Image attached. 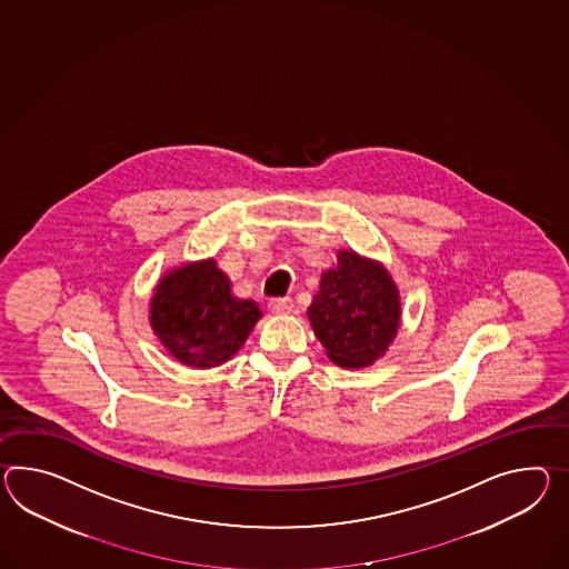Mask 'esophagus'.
<instances>
[{
	"label": "esophagus",
	"mask_w": 569,
	"mask_h": 569,
	"mask_svg": "<svg viewBox=\"0 0 569 569\" xmlns=\"http://www.w3.org/2000/svg\"><path fill=\"white\" fill-rule=\"evenodd\" d=\"M293 310V300L291 298H276L269 302V312L271 315H290Z\"/></svg>",
	"instance_id": "34e87169"
}]
</instances>
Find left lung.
Returning a JSON list of instances; mask_svg holds the SVG:
<instances>
[{
    "label": "left lung",
    "instance_id": "1",
    "mask_svg": "<svg viewBox=\"0 0 569 569\" xmlns=\"http://www.w3.org/2000/svg\"><path fill=\"white\" fill-rule=\"evenodd\" d=\"M401 293L387 267L351 249L337 250V264L322 271L308 320L327 358L347 368L380 360L401 327Z\"/></svg>",
    "mask_w": 569,
    "mask_h": 569
}]
</instances>
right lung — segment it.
<instances>
[{
    "label": "right lung",
    "instance_id": "add662e5",
    "mask_svg": "<svg viewBox=\"0 0 569 569\" xmlns=\"http://www.w3.org/2000/svg\"><path fill=\"white\" fill-rule=\"evenodd\" d=\"M148 315L168 353L194 370L232 360L261 319L259 306L232 296L230 279L213 259L168 269L153 288Z\"/></svg>",
    "mask_w": 569,
    "mask_h": 569
}]
</instances>
